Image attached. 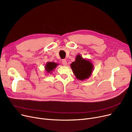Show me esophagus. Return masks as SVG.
Returning a JSON list of instances; mask_svg holds the SVG:
<instances>
[{
    "instance_id": "obj_1",
    "label": "esophagus",
    "mask_w": 132,
    "mask_h": 132,
    "mask_svg": "<svg viewBox=\"0 0 132 132\" xmlns=\"http://www.w3.org/2000/svg\"><path fill=\"white\" fill-rule=\"evenodd\" d=\"M62 62V64H63L64 65H65V66L67 65V61H66L65 59H63Z\"/></svg>"
}]
</instances>
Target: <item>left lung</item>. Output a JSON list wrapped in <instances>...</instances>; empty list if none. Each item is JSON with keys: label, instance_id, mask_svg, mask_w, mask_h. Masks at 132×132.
Here are the masks:
<instances>
[{"label": "left lung", "instance_id": "8db88e82", "mask_svg": "<svg viewBox=\"0 0 132 132\" xmlns=\"http://www.w3.org/2000/svg\"><path fill=\"white\" fill-rule=\"evenodd\" d=\"M70 66L76 78L80 80L88 78L93 69L92 63L83 59L80 55H77L75 61L71 64Z\"/></svg>", "mask_w": 132, "mask_h": 132}]
</instances>
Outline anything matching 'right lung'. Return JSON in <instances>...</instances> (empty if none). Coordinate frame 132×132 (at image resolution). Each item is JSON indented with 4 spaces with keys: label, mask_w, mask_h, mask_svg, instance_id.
<instances>
[{
    "label": "right lung",
    "mask_w": 132,
    "mask_h": 132,
    "mask_svg": "<svg viewBox=\"0 0 132 132\" xmlns=\"http://www.w3.org/2000/svg\"><path fill=\"white\" fill-rule=\"evenodd\" d=\"M58 64L57 63H54V62H48L47 63V64L46 65V68L45 69L47 71L48 73H52V70L54 68H55V67Z\"/></svg>",
    "instance_id": "obj_1"
}]
</instances>
